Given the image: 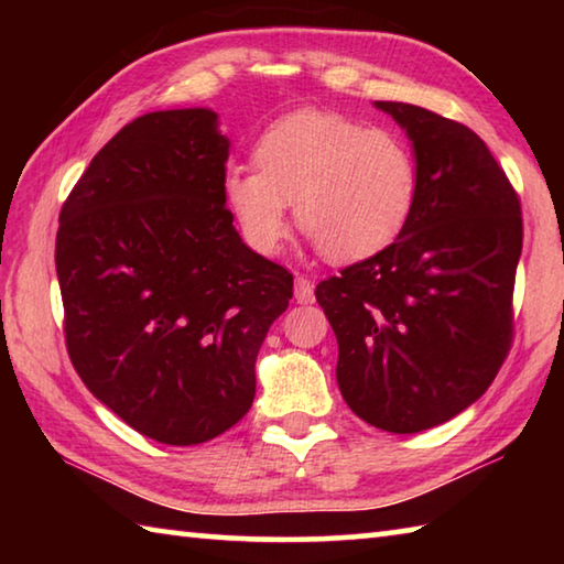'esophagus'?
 Masks as SVG:
<instances>
[{"instance_id": "1", "label": "esophagus", "mask_w": 564, "mask_h": 564, "mask_svg": "<svg viewBox=\"0 0 564 564\" xmlns=\"http://www.w3.org/2000/svg\"><path fill=\"white\" fill-rule=\"evenodd\" d=\"M295 301L313 303V283L308 279H303V275L295 279Z\"/></svg>"}]
</instances>
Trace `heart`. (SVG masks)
Here are the masks:
<instances>
[{
    "instance_id": "1",
    "label": "heart",
    "mask_w": 564,
    "mask_h": 564,
    "mask_svg": "<svg viewBox=\"0 0 564 564\" xmlns=\"http://www.w3.org/2000/svg\"><path fill=\"white\" fill-rule=\"evenodd\" d=\"M253 161L259 172L228 169L224 191L243 238L261 253L281 246L289 204L301 231L336 263L386 251L413 216L420 169L395 131L299 111L261 133Z\"/></svg>"
}]
</instances>
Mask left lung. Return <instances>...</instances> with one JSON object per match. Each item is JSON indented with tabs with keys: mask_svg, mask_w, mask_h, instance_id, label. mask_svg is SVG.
<instances>
[{
	"mask_svg": "<svg viewBox=\"0 0 564 564\" xmlns=\"http://www.w3.org/2000/svg\"><path fill=\"white\" fill-rule=\"evenodd\" d=\"M376 107L413 141V216L386 251L321 281L316 301L338 340L343 400L408 435L463 413L508 358L522 212L473 129L413 104Z\"/></svg>",
	"mask_w": 564,
	"mask_h": 564,
	"instance_id": "obj_1",
	"label": "left lung"
}]
</instances>
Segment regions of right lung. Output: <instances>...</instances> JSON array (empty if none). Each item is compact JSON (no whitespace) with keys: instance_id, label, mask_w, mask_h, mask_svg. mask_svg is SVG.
I'll return each instance as SVG.
<instances>
[{"instance_id":"1","label":"right lung","mask_w":564,"mask_h":564,"mask_svg":"<svg viewBox=\"0 0 564 564\" xmlns=\"http://www.w3.org/2000/svg\"><path fill=\"white\" fill-rule=\"evenodd\" d=\"M216 121L171 109L127 123L74 184L56 231L74 370L164 445L206 443L248 413L256 356L293 295V275L234 228Z\"/></svg>"}]
</instances>
